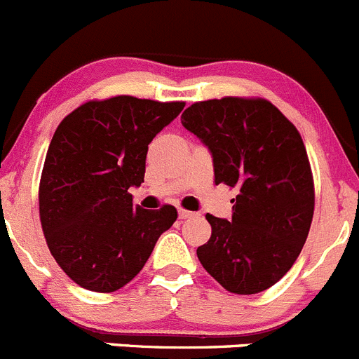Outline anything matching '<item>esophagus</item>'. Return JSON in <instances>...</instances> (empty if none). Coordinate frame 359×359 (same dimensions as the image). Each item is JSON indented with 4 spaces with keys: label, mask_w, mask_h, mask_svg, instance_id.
Masks as SVG:
<instances>
[{
    "label": "esophagus",
    "mask_w": 359,
    "mask_h": 359,
    "mask_svg": "<svg viewBox=\"0 0 359 359\" xmlns=\"http://www.w3.org/2000/svg\"><path fill=\"white\" fill-rule=\"evenodd\" d=\"M195 216V212H191V210H186V209H179V219H187V217H193Z\"/></svg>",
    "instance_id": "esophagus-1"
}]
</instances>
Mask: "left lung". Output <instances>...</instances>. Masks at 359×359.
Listing matches in <instances>:
<instances>
[{"label": "left lung", "mask_w": 359, "mask_h": 359, "mask_svg": "<svg viewBox=\"0 0 359 359\" xmlns=\"http://www.w3.org/2000/svg\"><path fill=\"white\" fill-rule=\"evenodd\" d=\"M182 126L212 154L214 182L236 187L232 219L207 214L210 239L196 255L233 294H259L289 273L316 209L299 130L269 100L223 97L191 104Z\"/></svg>", "instance_id": "left-lung-1"}]
</instances>
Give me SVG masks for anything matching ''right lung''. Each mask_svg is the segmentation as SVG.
Here are the masks:
<instances>
[{"instance_id":"obj_1","label":"right lung","mask_w":359,"mask_h":359,"mask_svg":"<svg viewBox=\"0 0 359 359\" xmlns=\"http://www.w3.org/2000/svg\"><path fill=\"white\" fill-rule=\"evenodd\" d=\"M184 106L133 95L93 99L56 127L40 177V225L58 266L83 289H122L175 223V207H134L129 187L143 182L149 143Z\"/></svg>"}]
</instances>
